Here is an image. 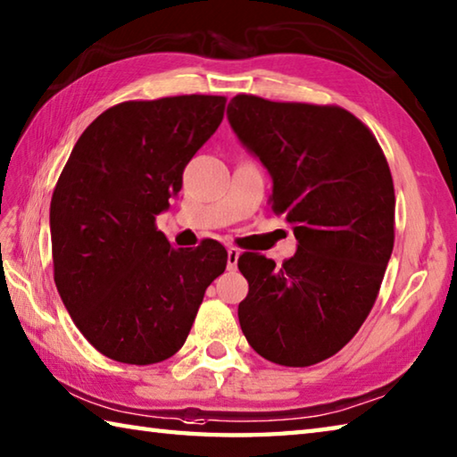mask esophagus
Instances as JSON below:
<instances>
[{"mask_svg":"<svg viewBox=\"0 0 457 457\" xmlns=\"http://www.w3.org/2000/svg\"><path fill=\"white\" fill-rule=\"evenodd\" d=\"M239 260V250L237 247H229L228 250V270H236Z\"/></svg>","mask_w":457,"mask_h":457,"instance_id":"esophagus-1","label":"esophagus"}]
</instances>
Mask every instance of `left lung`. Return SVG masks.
Returning <instances> with one entry per match:
<instances>
[{"label": "left lung", "mask_w": 457, "mask_h": 457, "mask_svg": "<svg viewBox=\"0 0 457 457\" xmlns=\"http://www.w3.org/2000/svg\"><path fill=\"white\" fill-rule=\"evenodd\" d=\"M228 120L268 168L271 210L297 239L281 265L239 255L250 284L239 326L262 358L313 366L342 350L376 303L395 237L392 171L370 128L339 105L239 94Z\"/></svg>", "instance_id": "1"}]
</instances>
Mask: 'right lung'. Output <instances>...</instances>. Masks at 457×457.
<instances>
[{"instance_id": "right-lung-1", "label": "right lung", "mask_w": 457, "mask_h": 457, "mask_svg": "<svg viewBox=\"0 0 457 457\" xmlns=\"http://www.w3.org/2000/svg\"><path fill=\"white\" fill-rule=\"evenodd\" d=\"M223 96L123 102L89 123L57 179L54 279L65 310L105 358L149 366L186 344L228 252L215 239L173 247L155 228L223 120Z\"/></svg>"}]
</instances>
